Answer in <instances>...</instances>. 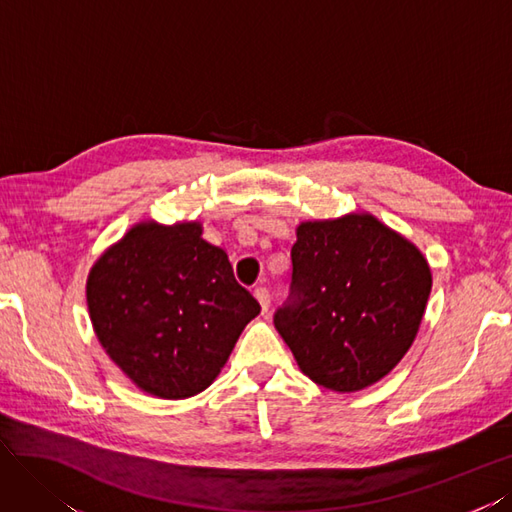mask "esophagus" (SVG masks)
Masks as SVG:
<instances>
[{"instance_id":"1","label":"esophagus","mask_w":512,"mask_h":512,"mask_svg":"<svg viewBox=\"0 0 512 512\" xmlns=\"http://www.w3.org/2000/svg\"><path fill=\"white\" fill-rule=\"evenodd\" d=\"M253 296L257 298V302H259V306H261V311H268L270 309V294H268V289L266 287H257L255 291H253Z\"/></svg>"}]
</instances>
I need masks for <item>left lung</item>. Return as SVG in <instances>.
<instances>
[{
    "instance_id": "8db88e82",
    "label": "left lung",
    "mask_w": 512,
    "mask_h": 512,
    "mask_svg": "<svg viewBox=\"0 0 512 512\" xmlns=\"http://www.w3.org/2000/svg\"><path fill=\"white\" fill-rule=\"evenodd\" d=\"M294 300L274 326L300 371L334 392L386 377L412 347L433 276L420 248L371 212L302 221L291 246Z\"/></svg>"
}]
</instances>
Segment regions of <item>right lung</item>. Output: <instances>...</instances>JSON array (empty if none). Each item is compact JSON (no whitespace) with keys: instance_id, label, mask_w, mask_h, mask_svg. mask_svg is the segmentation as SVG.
Instances as JSON below:
<instances>
[{"instance_id":"obj_1","label":"right lung","mask_w":512,"mask_h":512,"mask_svg":"<svg viewBox=\"0 0 512 512\" xmlns=\"http://www.w3.org/2000/svg\"><path fill=\"white\" fill-rule=\"evenodd\" d=\"M199 221L135 223L87 274L92 328L139 390L188 399L206 390L261 311Z\"/></svg>"}]
</instances>
